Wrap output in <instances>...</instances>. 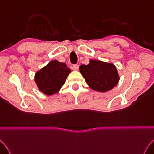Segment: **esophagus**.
Listing matches in <instances>:
<instances>
[{
    "mask_svg": "<svg viewBox=\"0 0 154 154\" xmlns=\"http://www.w3.org/2000/svg\"><path fill=\"white\" fill-rule=\"evenodd\" d=\"M72 69H73V71H77L78 69H79V65H73L72 66Z\"/></svg>",
    "mask_w": 154,
    "mask_h": 154,
    "instance_id": "obj_1",
    "label": "esophagus"
}]
</instances>
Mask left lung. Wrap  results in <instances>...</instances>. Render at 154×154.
I'll list each match as a JSON object with an SVG mask.
<instances>
[{
    "label": "left lung",
    "mask_w": 154,
    "mask_h": 154,
    "mask_svg": "<svg viewBox=\"0 0 154 154\" xmlns=\"http://www.w3.org/2000/svg\"><path fill=\"white\" fill-rule=\"evenodd\" d=\"M79 71L89 87L99 92L104 93L112 89L119 80L116 66L99 60H90L88 65L80 66Z\"/></svg>",
    "instance_id": "8db88e82"
}]
</instances>
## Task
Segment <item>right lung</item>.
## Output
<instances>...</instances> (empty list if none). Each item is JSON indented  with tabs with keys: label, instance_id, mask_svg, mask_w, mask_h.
Listing matches in <instances>:
<instances>
[{
	"label": "right lung",
	"instance_id": "obj_1",
	"mask_svg": "<svg viewBox=\"0 0 154 154\" xmlns=\"http://www.w3.org/2000/svg\"><path fill=\"white\" fill-rule=\"evenodd\" d=\"M71 71L66 63L54 60L35 73V81L39 91L51 95L59 91Z\"/></svg>",
	"mask_w": 154,
	"mask_h": 154
}]
</instances>
